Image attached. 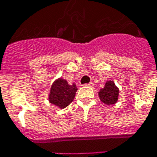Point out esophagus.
Masks as SVG:
<instances>
[{
  "instance_id": "obj_1",
  "label": "esophagus",
  "mask_w": 157,
  "mask_h": 157,
  "mask_svg": "<svg viewBox=\"0 0 157 157\" xmlns=\"http://www.w3.org/2000/svg\"><path fill=\"white\" fill-rule=\"evenodd\" d=\"M86 86H94V82H91L87 83V84H86Z\"/></svg>"
}]
</instances>
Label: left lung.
<instances>
[{
	"instance_id": "obj_1",
	"label": "left lung",
	"mask_w": 157,
	"mask_h": 157,
	"mask_svg": "<svg viewBox=\"0 0 157 157\" xmlns=\"http://www.w3.org/2000/svg\"><path fill=\"white\" fill-rule=\"evenodd\" d=\"M118 92L119 91L114 82H113L112 81L107 82L105 86L101 89L98 92L100 100L108 105L114 104L118 101Z\"/></svg>"
}]
</instances>
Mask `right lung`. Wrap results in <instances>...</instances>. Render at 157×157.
<instances>
[{
	"label": "right lung",
	"instance_id": "obj_1",
	"mask_svg": "<svg viewBox=\"0 0 157 157\" xmlns=\"http://www.w3.org/2000/svg\"><path fill=\"white\" fill-rule=\"evenodd\" d=\"M76 91L77 87L75 84L69 85L66 81L59 78L53 83L48 100L52 104L64 109L74 100Z\"/></svg>",
	"mask_w": 157,
	"mask_h": 157
}]
</instances>
